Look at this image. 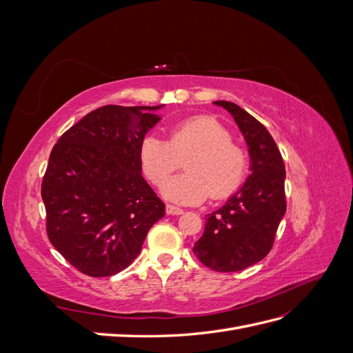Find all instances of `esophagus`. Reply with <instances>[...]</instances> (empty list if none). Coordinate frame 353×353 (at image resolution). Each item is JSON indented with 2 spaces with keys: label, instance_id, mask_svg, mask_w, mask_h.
<instances>
[{
  "label": "esophagus",
  "instance_id": "34e87169",
  "mask_svg": "<svg viewBox=\"0 0 353 353\" xmlns=\"http://www.w3.org/2000/svg\"><path fill=\"white\" fill-rule=\"evenodd\" d=\"M183 212H184L183 209H179L176 206L166 205V213H168V215H181V213H183Z\"/></svg>",
  "mask_w": 353,
  "mask_h": 353
}]
</instances>
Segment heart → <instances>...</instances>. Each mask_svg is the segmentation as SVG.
<instances>
[{
	"mask_svg": "<svg viewBox=\"0 0 353 353\" xmlns=\"http://www.w3.org/2000/svg\"><path fill=\"white\" fill-rule=\"evenodd\" d=\"M188 159L187 176L170 180L162 196L178 205H197L209 193L225 199L236 193L248 172L249 157L244 148L232 143L231 132L210 116H194L170 128L169 141L147 135L140 145L144 174L154 185Z\"/></svg>",
	"mask_w": 353,
	"mask_h": 353,
	"instance_id": "obj_1",
	"label": "heart"
}]
</instances>
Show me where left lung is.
<instances>
[{
    "instance_id": "left-lung-1",
    "label": "left lung",
    "mask_w": 353,
    "mask_h": 353,
    "mask_svg": "<svg viewBox=\"0 0 353 353\" xmlns=\"http://www.w3.org/2000/svg\"><path fill=\"white\" fill-rule=\"evenodd\" d=\"M236 121L250 156V175L225 205L208 215L193 252L208 268L236 272L270 253L285 213V168L268 130L231 101H213Z\"/></svg>"
}]
</instances>
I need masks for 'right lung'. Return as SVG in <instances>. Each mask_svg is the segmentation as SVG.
Masks as SVG:
<instances>
[{
  "label": "right lung",
  "instance_id": "1",
  "mask_svg": "<svg viewBox=\"0 0 353 353\" xmlns=\"http://www.w3.org/2000/svg\"><path fill=\"white\" fill-rule=\"evenodd\" d=\"M162 108L103 105L52 147L41 188L48 239L85 275L110 276L130 266L165 216L140 162L141 141Z\"/></svg>",
  "mask_w": 353,
  "mask_h": 353
}]
</instances>
